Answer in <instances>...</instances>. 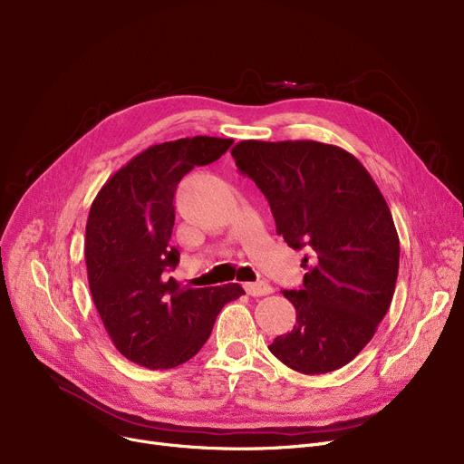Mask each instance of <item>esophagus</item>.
I'll list each match as a JSON object with an SVG mask.
<instances>
[{"mask_svg":"<svg viewBox=\"0 0 464 464\" xmlns=\"http://www.w3.org/2000/svg\"><path fill=\"white\" fill-rule=\"evenodd\" d=\"M246 294L252 297H265L273 294V287L266 282H246L245 284Z\"/></svg>","mask_w":464,"mask_h":464,"instance_id":"1","label":"esophagus"}]
</instances>
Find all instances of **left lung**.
<instances>
[{
  "label": "left lung",
  "instance_id": "8db88e82",
  "mask_svg": "<svg viewBox=\"0 0 464 464\" xmlns=\"http://www.w3.org/2000/svg\"><path fill=\"white\" fill-rule=\"evenodd\" d=\"M231 156L271 205L276 233L304 250L299 289H284L297 322L269 346L289 369L325 374L371 343L392 304L399 235L362 163L318 140H240Z\"/></svg>",
  "mask_w": 464,
  "mask_h": 464
}]
</instances>
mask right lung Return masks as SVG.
Returning a JSON list of instances; mask_svg holds the SVG:
<instances>
[{"mask_svg":"<svg viewBox=\"0 0 464 464\" xmlns=\"http://www.w3.org/2000/svg\"><path fill=\"white\" fill-rule=\"evenodd\" d=\"M231 144L205 135L154 144L118 169L92 203L84 242L90 294L116 350L140 367L189 361L224 304L245 295L238 284L189 287L167 278L180 257L169 245L177 186Z\"/></svg>","mask_w":464,"mask_h":464,"instance_id":"add662e5","label":"right lung"}]
</instances>
